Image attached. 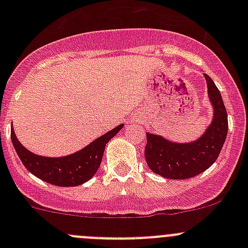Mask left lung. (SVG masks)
<instances>
[{
	"label": "left lung",
	"mask_w": 248,
	"mask_h": 248,
	"mask_svg": "<svg viewBox=\"0 0 248 248\" xmlns=\"http://www.w3.org/2000/svg\"><path fill=\"white\" fill-rule=\"evenodd\" d=\"M204 77L214 106V120L201 138L193 142L179 144L146 133L145 159L149 168L162 177L184 180L196 176L215 163L223 147L228 133V115L221 92L211 78L207 74Z\"/></svg>",
	"instance_id": "obj_1"
}]
</instances>
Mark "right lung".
Returning a JSON list of instances; mask_svg holds the SVG:
<instances>
[{"label": "right lung", "mask_w": 248, "mask_h": 248, "mask_svg": "<svg viewBox=\"0 0 248 248\" xmlns=\"http://www.w3.org/2000/svg\"><path fill=\"white\" fill-rule=\"evenodd\" d=\"M124 124H120L116 128L93 140L91 144L76 154L57 158L38 156L30 152L26 147L20 144L14 133L13 126L11 129V138L20 161L27 170L47 184L61 187H72L89 181L96 174L101 166L107 142L116 136Z\"/></svg>", "instance_id": "1"}]
</instances>
